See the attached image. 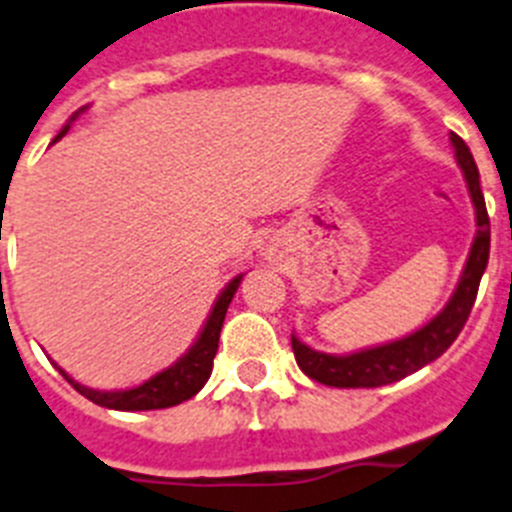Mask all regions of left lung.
<instances>
[{
    "instance_id": "left-lung-1",
    "label": "left lung",
    "mask_w": 512,
    "mask_h": 512,
    "mask_svg": "<svg viewBox=\"0 0 512 512\" xmlns=\"http://www.w3.org/2000/svg\"><path fill=\"white\" fill-rule=\"evenodd\" d=\"M451 144L456 149V162L464 170L471 203L477 211V237L471 244L469 260H466V268L451 301L438 317L430 319L425 327H420L412 335L350 355L319 353V350H311L309 345H304L296 335H291L296 363L309 379L324 386H340V389H361V386L373 389V386L394 384V381L433 363L435 358H441L451 348V342L459 337V332L464 330L471 306L477 299L479 281H482V273L487 268V260H490V216H487L484 195L479 188V170L469 146L456 133H451Z\"/></svg>"
}]
</instances>
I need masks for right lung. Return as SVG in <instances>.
<instances>
[{
    "label": "right lung",
    "instance_id": "right-lung-1",
    "mask_svg": "<svg viewBox=\"0 0 512 512\" xmlns=\"http://www.w3.org/2000/svg\"><path fill=\"white\" fill-rule=\"evenodd\" d=\"M71 121H74V118H71ZM66 131H69V126H64V131L56 136V141H59ZM239 283H242V275H237V278H231V281L226 283V288L221 291L216 304H213L211 314H208L206 324H203L201 335L193 342V348L182 355L180 361L172 363L170 368H164L157 376H151V379L144 381L141 386H133V389L126 391H97L77 384V381L71 379V376H66L59 368L61 376H64L82 397L100 404V407H108V410H164V407H175V404L180 402H188L190 397H195V394L206 386L208 376H211L213 358H216V350H219V337L221 327H224L226 309H229Z\"/></svg>",
    "mask_w": 512,
    "mask_h": 512
}]
</instances>
